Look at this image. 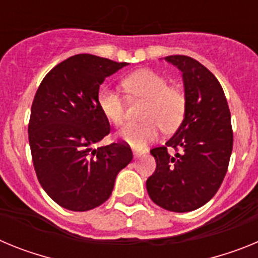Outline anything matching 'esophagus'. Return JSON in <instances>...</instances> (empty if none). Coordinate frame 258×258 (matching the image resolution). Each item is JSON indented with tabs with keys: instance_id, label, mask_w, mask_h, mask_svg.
<instances>
[{
	"instance_id": "esophagus-1",
	"label": "esophagus",
	"mask_w": 258,
	"mask_h": 258,
	"mask_svg": "<svg viewBox=\"0 0 258 258\" xmlns=\"http://www.w3.org/2000/svg\"><path fill=\"white\" fill-rule=\"evenodd\" d=\"M133 155H134V159H138V157H141V156H142V152L133 151Z\"/></svg>"
}]
</instances>
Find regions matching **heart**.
Masks as SVG:
<instances>
[{"label": "heart", "instance_id": "obj_1", "mask_svg": "<svg viewBox=\"0 0 258 258\" xmlns=\"http://www.w3.org/2000/svg\"><path fill=\"white\" fill-rule=\"evenodd\" d=\"M122 86L131 99H143L145 122H129L118 132L120 140L134 149H143L160 132L173 131L181 124L186 109V95L179 88L170 86L168 79L156 71H136L122 80ZM98 107L115 126L126 117V101L117 90L103 86L98 93Z\"/></svg>", "mask_w": 258, "mask_h": 258}]
</instances>
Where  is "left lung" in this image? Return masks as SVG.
Segmentation results:
<instances>
[{"mask_svg":"<svg viewBox=\"0 0 258 258\" xmlns=\"http://www.w3.org/2000/svg\"><path fill=\"white\" fill-rule=\"evenodd\" d=\"M165 60L182 72L186 109L172 138L151 150L156 169L146 187L155 204L183 213L207 204L226 175L232 151L231 115L222 86L208 68L186 55ZM169 147L177 151L174 157L167 152Z\"/></svg>","mask_w":258,"mask_h":258,"instance_id":"1","label":"left lung"}]
</instances>
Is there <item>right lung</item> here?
Listing matches in <instances>:
<instances>
[{
    "label": "right lung",
    "instance_id": "1",
    "mask_svg": "<svg viewBox=\"0 0 258 258\" xmlns=\"http://www.w3.org/2000/svg\"><path fill=\"white\" fill-rule=\"evenodd\" d=\"M125 66L77 54L52 68L36 92L28 125L32 161L45 192L68 211L103 204L133 159L125 142L93 147L111 131L98 107L99 86Z\"/></svg>",
    "mask_w": 258,
    "mask_h": 258
}]
</instances>
